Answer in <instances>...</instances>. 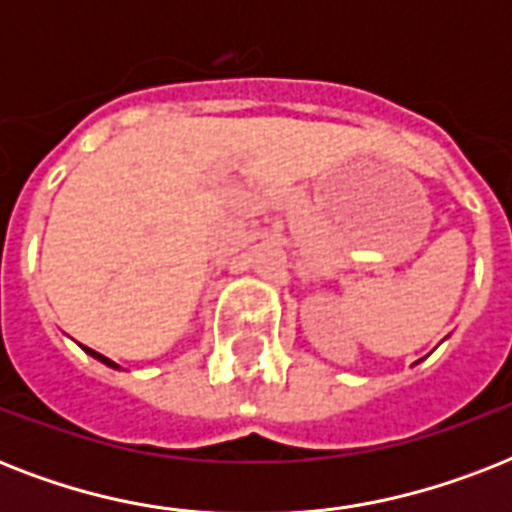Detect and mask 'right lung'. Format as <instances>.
<instances>
[{
    "label": "right lung",
    "instance_id": "1",
    "mask_svg": "<svg viewBox=\"0 0 512 512\" xmlns=\"http://www.w3.org/2000/svg\"><path fill=\"white\" fill-rule=\"evenodd\" d=\"M84 350H87V353H90L92 358H98V361H103V364H106V366H111V369H119V364H114V361H111V358L100 356V353H95V350H90V348H84Z\"/></svg>",
    "mask_w": 512,
    "mask_h": 512
}]
</instances>
